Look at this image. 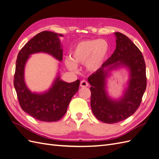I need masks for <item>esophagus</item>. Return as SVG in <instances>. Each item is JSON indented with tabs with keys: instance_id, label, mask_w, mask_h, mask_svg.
Here are the masks:
<instances>
[{
	"instance_id": "1",
	"label": "esophagus",
	"mask_w": 159,
	"mask_h": 159,
	"mask_svg": "<svg viewBox=\"0 0 159 159\" xmlns=\"http://www.w3.org/2000/svg\"><path fill=\"white\" fill-rule=\"evenodd\" d=\"M89 85L88 83L85 80H82L80 83V87L81 88H86Z\"/></svg>"
}]
</instances>
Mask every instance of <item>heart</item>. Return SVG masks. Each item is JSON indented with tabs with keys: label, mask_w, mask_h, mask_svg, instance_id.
Returning <instances> with one entry per match:
<instances>
[{
	"label": "heart",
	"mask_w": 159,
	"mask_h": 159,
	"mask_svg": "<svg viewBox=\"0 0 159 159\" xmlns=\"http://www.w3.org/2000/svg\"><path fill=\"white\" fill-rule=\"evenodd\" d=\"M110 54V46L103 39H88L80 41L73 47L71 58L65 60L67 68L76 71L77 64H85L87 70L95 73L102 69Z\"/></svg>",
	"instance_id": "obj_1"
}]
</instances>
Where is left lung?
Here are the masks:
<instances>
[{
  "label": "left lung",
  "instance_id": "1",
  "mask_svg": "<svg viewBox=\"0 0 159 159\" xmlns=\"http://www.w3.org/2000/svg\"><path fill=\"white\" fill-rule=\"evenodd\" d=\"M116 49L100 70L88 78L91 85V107L99 121L116 123L126 119L136 111L147 87L146 66L141 52L129 38L115 32ZM121 67L129 71V78L122 95L118 98L109 96L107 89L110 72Z\"/></svg>",
  "mask_w": 159,
  "mask_h": 159
}]
</instances>
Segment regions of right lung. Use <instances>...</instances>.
<instances>
[{"mask_svg": "<svg viewBox=\"0 0 159 159\" xmlns=\"http://www.w3.org/2000/svg\"><path fill=\"white\" fill-rule=\"evenodd\" d=\"M61 36H64L61 34L43 31L28 41L17 56L14 86L19 103L24 111L41 121H57L63 117L71 98L79 89V80L66 82L60 79L59 73L51 87L44 92H32L25 82V66L30 55L42 52L62 61L63 50L60 40Z\"/></svg>", "mask_w": 159, "mask_h": 159, "instance_id": "obj_1", "label": "right lung"}]
</instances>
